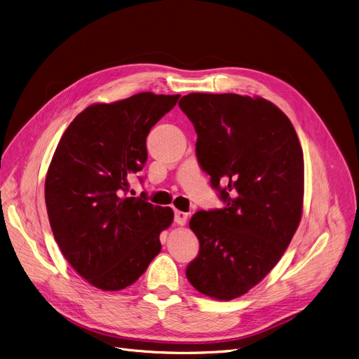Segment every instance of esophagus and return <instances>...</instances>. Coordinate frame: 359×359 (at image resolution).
<instances>
[{"label": "esophagus", "mask_w": 359, "mask_h": 359, "mask_svg": "<svg viewBox=\"0 0 359 359\" xmlns=\"http://www.w3.org/2000/svg\"><path fill=\"white\" fill-rule=\"evenodd\" d=\"M187 219H188V215L184 213V212H180V210H177L175 212V223L180 224V226H184L187 223Z\"/></svg>", "instance_id": "1"}]
</instances>
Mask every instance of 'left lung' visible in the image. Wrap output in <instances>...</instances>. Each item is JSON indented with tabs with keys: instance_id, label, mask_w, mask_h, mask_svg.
<instances>
[{
	"instance_id": "1",
	"label": "left lung",
	"mask_w": 359,
	"mask_h": 359,
	"mask_svg": "<svg viewBox=\"0 0 359 359\" xmlns=\"http://www.w3.org/2000/svg\"><path fill=\"white\" fill-rule=\"evenodd\" d=\"M178 105L194 124L198 162L226 204L189 220L200 252L185 273L204 296L229 302L265 278L296 233L303 151L290 118L265 98L191 93Z\"/></svg>"
}]
</instances>
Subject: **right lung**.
Returning a JSON list of instances; mask_svg holds the SVG:
<instances>
[{"mask_svg": "<svg viewBox=\"0 0 359 359\" xmlns=\"http://www.w3.org/2000/svg\"><path fill=\"white\" fill-rule=\"evenodd\" d=\"M180 95L139 93L81 111L62 135L45 181L56 243L95 288L132 285L159 254L171 207L129 197V178L146 159V136Z\"/></svg>", "mask_w": 359, "mask_h": 359, "instance_id": "add662e5", "label": "right lung"}]
</instances>
